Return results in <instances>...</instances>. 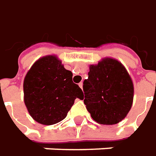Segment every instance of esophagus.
I'll list each match as a JSON object with an SVG mask.
<instances>
[{
  "label": "esophagus",
  "mask_w": 156,
  "mask_h": 156,
  "mask_svg": "<svg viewBox=\"0 0 156 156\" xmlns=\"http://www.w3.org/2000/svg\"><path fill=\"white\" fill-rule=\"evenodd\" d=\"M78 86L81 89H83V83H78Z\"/></svg>",
  "instance_id": "34e87169"
}]
</instances>
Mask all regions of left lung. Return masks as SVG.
Wrapping results in <instances>:
<instances>
[{"label":"left lung","instance_id":"8db88e82","mask_svg":"<svg viewBox=\"0 0 156 156\" xmlns=\"http://www.w3.org/2000/svg\"><path fill=\"white\" fill-rule=\"evenodd\" d=\"M83 88L86 109L100 124H116L131 109L133 82L126 68L115 58H105L90 65Z\"/></svg>","mask_w":156,"mask_h":156}]
</instances>
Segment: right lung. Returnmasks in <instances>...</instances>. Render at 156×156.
<instances>
[{"mask_svg":"<svg viewBox=\"0 0 156 156\" xmlns=\"http://www.w3.org/2000/svg\"><path fill=\"white\" fill-rule=\"evenodd\" d=\"M24 103L30 115L43 125L65 119L76 98L83 93L73 82V73L55 55L39 58L30 68L23 83Z\"/></svg>","mask_w":156,"mask_h":156,"instance_id":"1","label":"right lung"}]
</instances>
